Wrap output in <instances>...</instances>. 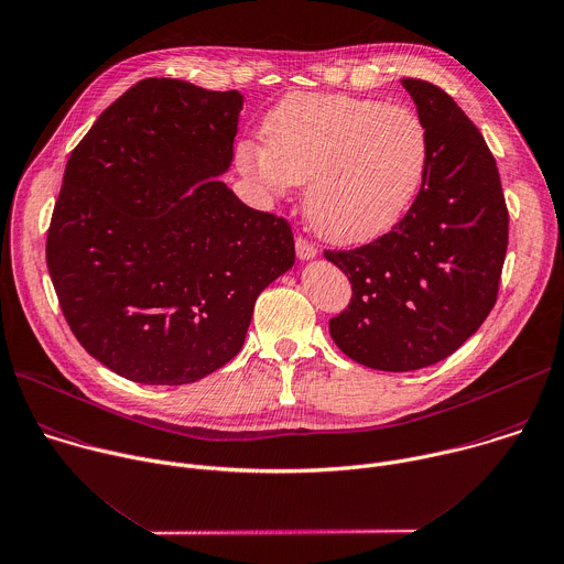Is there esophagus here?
I'll return each instance as SVG.
<instances>
[{
    "label": "esophagus",
    "instance_id": "esophagus-1",
    "mask_svg": "<svg viewBox=\"0 0 564 564\" xmlns=\"http://www.w3.org/2000/svg\"><path fill=\"white\" fill-rule=\"evenodd\" d=\"M296 257L301 259V261H310V259H314L316 257V248L307 241V239H303V237H296Z\"/></svg>",
    "mask_w": 564,
    "mask_h": 564
}]
</instances>
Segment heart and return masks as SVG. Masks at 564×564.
<instances>
[{
  "label": "heart",
  "instance_id": "obj_1",
  "mask_svg": "<svg viewBox=\"0 0 564 564\" xmlns=\"http://www.w3.org/2000/svg\"><path fill=\"white\" fill-rule=\"evenodd\" d=\"M263 137L265 143L237 145L239 172L270 195L307 183V221L338 246L394 230L432 161L430 130L416 110L351 95H288L265 115Z\"/></svg>",
  "mask_w": 564,
  "mask_h": 564
}]
</instances>
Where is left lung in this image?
Instances as JSON below:
<instances>
[{"instance_id":"obj_1","label":"left lung","mask_w":564,"mask_h":564,"mask_svg":"<svg viewBox=\"0 0 564 564\" xmlns=\"http://www.w3.org/2000/svg\"><path fill=\"white\" fill-rule=\"evenodd\" d=\"M432 139L423 191L381 239L325 252L351 283L329 334L351 360L412 371L454 354L491 312L509 215L496 161L469 117L438 86L403 79Z\"/></svg>"}]
</instances>
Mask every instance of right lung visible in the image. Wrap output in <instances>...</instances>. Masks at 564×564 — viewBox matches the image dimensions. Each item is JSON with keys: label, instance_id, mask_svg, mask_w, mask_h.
Returning a JSON list of instances; mask_svg holds the SVG:
<instances>
[{"label": "right lung", "instance_id": "1", "mask_svg": "<svg viewBox=\"0 0 564 564\" xmlns=\"http://www.w3.org/2000/svg\"><path fill=\"white\" fill-rule=\"evenodd\" d=\"M237 90L143 79L73 150L46 263L84 349L143 386L195 383L243 347L257 296L294 265L285 219L219 178Z\"/></svg>", "mask_w": 564, "mask_h": 564}]
</instances>
